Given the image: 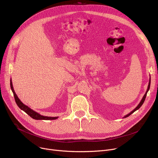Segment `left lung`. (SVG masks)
I'll return each instance as SVG.
<instances>
[{"label": "left lung", "instance_id": "obj_1", "mask_svg": "<svg viewBox=\"0 0 158 158\" xmlns=\"http://www.w3.org/2000/svg\"><path fill=\"white\" fill-rule=\"evenodd\" d=\"M150 79H149V82H148V88H147V91H146V92H145V95H143V98H142V99L141 100V101H140V102L139 103V105L137 106L132 111H131L130 112L129 114H128L127 115H125L124 117H123V118H127V117H128L129 115H131L132 114H133L135 111H136L137 110H138L141 106H142V105L143 104V102H144V101H145V98H146V96H147V92H148V90H149V89H150Z\"/></svg>", "mask_w": 158, "mask_h": 158}]
</instances>
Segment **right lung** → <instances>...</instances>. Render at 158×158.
<instances>
[{
	"instance_id": "obj_1",
	"label": "right lung",
	"mask_w": 158,
	"mask_h": 158,
	"mask_svg": "<svg viewBox=\"0 0 158 158\" xmlns=\"http://www.w3.org/2000/svg\"><path fill=\"white\" fill-rule=\"evenodd\" d=\"M10 86H11V89L13 93V95H14V98L15 100L16 103L17 105V106L23 110L24 112H25L27 114L29 115L30 117L34 119H37V120H53V119H56L58 118V117H48V116H44L39 114V113H37V112L34 111L33 110L31 109L30 107H28V106L25 105L23 102L20 101L19 98L17 97V94L15 92L14 89H13V84H12V81H11V79L10 80Z\"/></svg>"
}]
</instances>
